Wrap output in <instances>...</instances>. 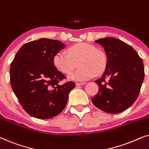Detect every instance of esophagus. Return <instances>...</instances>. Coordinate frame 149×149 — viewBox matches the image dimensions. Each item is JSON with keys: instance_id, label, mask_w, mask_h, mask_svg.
I'll use <instances>...</instances> for the list:
<instances>
[{"instance_id": "obj_1", "label": "esophagus", "mask_w": 149, "mask_h": 149, "mask_svg": "<svg viewBox=\"0 0 149 149\" xmlns=\"http://www.w3.org/2000/svg\"><path fill=\"white\" fill-rule=\"evenodd\" d=\"M84 84H85V83H77L76 85L77 86H81V85H83Z\"/></svg>"}]
</instances>
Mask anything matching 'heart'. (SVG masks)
<instances>
[{"mask_svg":"<svg viewBox=\"0 0 149 149\" xmlns=\"http://www.w3.org/2000/svg\"><path fill=\"white\" fill-rule=\"evenodd\" d=\"M68 55L60 51L55 54L54 64L59 71L69 74L76 66L79 68L68 75L70 80L83 81L90 79L95 74H99L104 70L107 58L93 45L79 42L68 49Z\"/></svg>","mask_w":149,"mask_h":149,"instance_id":"1","label":"heart"}]
</instances>
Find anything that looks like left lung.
Masks as SVG:
<instances>
[{"instance_id":"1","label":"left lung","mask_w":149,"mask_h":149,"mask_svg":"<svg viewBox=\"0 0 149 149\" xmlns=\"http://www.w3.org/2000/svg\"><path fill=\"white\" fill-rule=\"evenodd\" d=\"M95 42L104 48L107 61L103 74L94 81L99 90L91 101L106 113H121L139 95L144 77L143 62L131 46L116 38L106 37Z\"/></svg>"}]
</instances>
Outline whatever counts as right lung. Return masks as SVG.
<instances>
[{"instance_id": "1", "label": "right lung", "mask_w": 149, "mask_h": 149, "mask_svg": "<svg viewBox=\"0 0 149 149\" xmlns=\"http://www.w3.org/2000/svg\"><path fill=\"white\" fill-rule=\"evenodd\" d=\"M60 40L40 38L24 44L10 68L11 88L27 113L51 119L66 107L72 81L59 85L66 77L54 64L55 54L66 47Z\"/></svg>"}]
</instances>
